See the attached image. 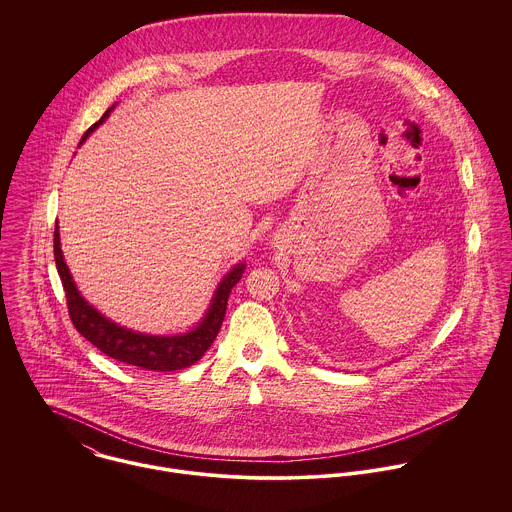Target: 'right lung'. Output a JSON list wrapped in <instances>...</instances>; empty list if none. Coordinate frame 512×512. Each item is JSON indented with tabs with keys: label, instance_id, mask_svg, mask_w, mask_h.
I'll return each instance as SVG.
<instances>
[{
	"label": "right lung",
	"instance_id": "obj_1",
	"mask_svg": "<svg viewBox=\"0 0 512 512\" xmlns=\"http://www.w3.org/2000/svg\"><path fill=\"white\" fill-rule=\"evenodd\" d=\"M112 110L114 106L108 108L104 116L94 126L88 128L80 144L110 116ZM55 264L67 293L69 315L73 319L76 331L86 341H90L96 349H100L104 355L120 363L140 366L155 372H171V370L195 365L209 351V347L219 335L230 290L238 284V280L246 270V264L238 262L226 276H222L217 290L213 293V299L207 307V313L191 331L179 333V335H149V333H138L134 329L114 323L82 297V293L78 292L74 284L73 274L61 250L59 224H55Z\"/></svg>",
	"mask_w": 512,
	"mask_h": 512
}]
</instances>
